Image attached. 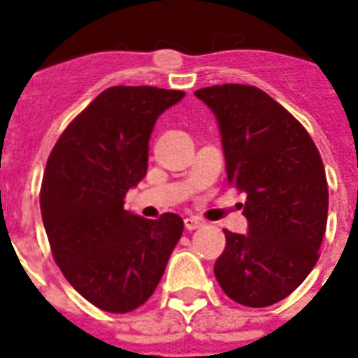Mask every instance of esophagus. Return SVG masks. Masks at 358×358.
Wrapping results in <instances>:
<instances>
[{
    "label": "esophagus",
    "mask_w": 358,
    "mask_h": 358,
    "mask_svg": "<svg viewBox=\"0 0 358 358\" xmlns=\"http://www.w3.org/2000/svg\"><path fill=\"white\" fill-rule=\"evenodd\" d=\"M184 224L187 230H196V229H201V227H204V221L199 217H185Z\"/></svg>",
    "instance_id": "esophagus-1"
}]
</instances>
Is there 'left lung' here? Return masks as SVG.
Instances as JSON below:
<instances>
[{"label":"left lung","instance_id":"obj_1","mask_svg":"<svg viewBox=\"0 0 358 358\" xmlns=\"http://www.w3.org/2000/svg\"><path fill=\"white\" fill-rule=\"evenodd\" d=\"M195 96L217 117L229 184L247 193L249 234L224 229L215 278L239 305H275L320 258L329 212L322 156L305 126L258 87L224 83Z\"/></svg>","mask_w":358,"mask_h":358}]
</instances>
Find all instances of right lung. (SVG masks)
Returning <instances> with one entry per match:
<instances>
[{"label":"right lung","mask_w":358,"mask_h":358,"mask_svg":"<svg viewBox=\"0 0 358 358\" xmlns=\"http://www.w3.org/2000/svg\"><path fill=\"white\" fill-rule=\"evenodd\" d=\"M185 92L109 87L66 126L48 157L41 212L64 278L100 310L148 301L184 232L176 213L143 219L124 196L145 178L157 117Z\"/></svg>","instance_id":"obj_1"}]
</instances>
